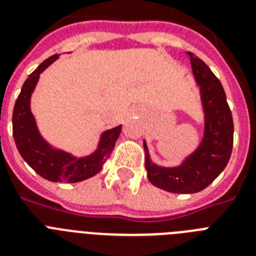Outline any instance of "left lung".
<instances>
[{
  "mask_svg": "<svg viewBox=\"0 0 256 256\" xmlns=\"http://www.w3.org/2000/svg\"><path fill=\"white\" fill-rule=\"evenodd\" d=\"M195 80L200 86L204 110V136L199 148L179 168H160L152 162L144 142L148 180L162 190L192 194L206 188L228 164L234 142V122L222 84L204 62L188 53Z\"/></svg>",
  "mask_w": 256,
  "mask_h": 256,
  "instance_id": "8db88e82",
  "label": "left lung"
}]
</instances>
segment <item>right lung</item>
<instances>
[{"label": "right lung", "mask_w": 256, "mask_h": 256, "mask_svg": "<svg viewBox=\"0 0 256 256\" xmlns=\"http://www.w3.org/2000/svg\"><path fill=\"white\" fill-rule=\"evenodd\" d=\"M57 58L58 54H54L45 60L22 86L13 110V136L22 158L42 178L52 182L76 183L100 172L116 146L122 126L104 132L96 152L92 156L76 158L68 152L50 148L38 132L34 116L30 112V96L37 85L40 74Z\"/></svg>", "instance_id": "right-lung-1"}]
</instances>
